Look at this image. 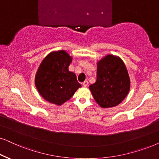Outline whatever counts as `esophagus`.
<instances>
[{
    "mask_svg": "<svg viewBox=\"0 0 159 159\" xmlns=\"http://www.w3.org/2000/svg\"><path fill=\"white\" fill-rule=\"evenodd\" d=\"M82 85L84 86V87H87V86L88 85V81H84L82 82Z\"/></svg>",
    "mask_w": 159,
    "mask_h": 159,
    "instance_id": "obj_1",
    "label": "esophagus"
}]
</instances>
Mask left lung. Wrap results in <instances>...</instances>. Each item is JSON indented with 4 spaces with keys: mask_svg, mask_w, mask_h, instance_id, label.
<instances>
[{
    "mask_svg": "<svg viewBox=\"0 0 159 159\" xmlns=\"http://www.w3.org/2000/svg\"><path fill=\"white\" fill-rule=\"evenodd\" d=\"M90 90L96 102L103 108L118 105L127 96L130 80L121 59L107 55L97 63V80Z\"/></svg>",
    "mask_w": 159,
    "mask_h": 159,
    "instance_id": "1",
    "label": "left lung"
}]
</instances>
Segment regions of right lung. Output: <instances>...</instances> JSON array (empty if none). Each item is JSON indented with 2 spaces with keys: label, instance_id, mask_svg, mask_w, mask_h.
I'll return each instance as SVG.
<instances>
[{
  "label": "right lung",
  "instance_id": "add662e5",
  "mask_svg": "<svg viewBox=\"0 0 159 159\" xmlns=\"http://www.w3.org/2000/svg\"><path fill=\"white\" fill-rule=\"evenodd\" d=\"M71 57L63 50L49 54L43 60L36 75V87L45 100L61 105L70 99L81 84L68 68Z\"/></svg>",
  "mask_w": 159,
  "mask_h": 159
}]
</instances>
